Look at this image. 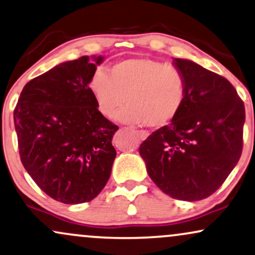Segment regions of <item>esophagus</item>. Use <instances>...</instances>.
<instances>
[{
    "label": "esophagus",
    "instance_id": "esophagus-1",
    "mask_svg": "<svg viewBox=\"0 0 255 255\" xmlns=\"http://www.w3.org/2000/svg\"><path fill=\"white\" fill-rule=\"evenodd\" d=\"M134 133L137 134V137H138L139 139H142V140H144V139H146V137H148V132H146V131H143V130H138V131H134Z\"/></svg>",
    "mask_w": 255,
    "mask_h": 255
}]
</instances>
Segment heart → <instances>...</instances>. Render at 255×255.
<instances>
[{
  "instance_id": "heart-1",
  "label": "heart",
  "mask_w": 255,
  "mask_h": 255,
  "mask_svg": "<svg viewBox=\"0 0 255 255\" xmlns=\"http://www.w3.org/2000/svg\"><path fill=\"white\" fill-rule=\"evenodd\" d=\"M88 91L98 112L111 118L118 113L123 123L163 128L175 119L186 98V79L176 65L136 57L97 69L88 81Z\"/></svg>"
}]
</instances>
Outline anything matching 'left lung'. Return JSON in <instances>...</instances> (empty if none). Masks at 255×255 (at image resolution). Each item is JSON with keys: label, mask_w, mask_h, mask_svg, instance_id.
Listing matches in <instances>:
<instances>
[{"label": "left lung", "mask_w": 255, "mask_h": 255, "mask_svg": "<svg viewBox=\"0 0 255 255\" xmlns=\"http://www.w3.org/2000/svg\"><path fill=\"white\" fill-rule=\"evenodd\" d=\"M173 64L186 79V98L169 125L139 146L146 172L174 199L208 198L239 162L244 145L245 105L226 77L188 59Z\"/></svg>", "instance_id": "left-lung-1"}]
</instances>
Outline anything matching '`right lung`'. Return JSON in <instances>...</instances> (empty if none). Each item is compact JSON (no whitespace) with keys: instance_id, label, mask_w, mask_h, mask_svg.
Returning a JSON list of instances; mask_svg holds the SVG:
<instances>
[{"instance_id":"right-lung-1","label":"right lung","mask_w":255,"mask_h":255,"mask_svg":"<svg viewBox=\"0 0 255 255\" xmlns=\"http://www.w3.org/2000/svg\"><path fill=\"white\" fill-rule=\"evenodd\" d=\"M103 61L82 56L56 65L26 83L14 110L21 162L47 196L64 204L94 199L117 155L118 127L98 112L88 91Z\"/></svg>"}]
</instances>
